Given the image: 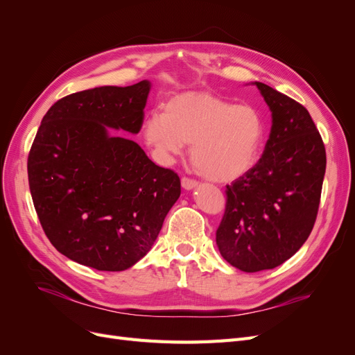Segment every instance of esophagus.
<instances>
[{
    "mask_svg": "<svg viewBox=\"0 0 355 355\" xmlns=\"http://www.w3.org/2000/svg\"><path fill=\"white\" fill-rule=\"evenodd\" d=\"M182 188L184 189H187V191H189V189H194L198 184H197V180H194V179H189V178H182Z\"/></svg>",
    "mask_w": 355,
    "mask_h": 355,
    "instance_id": "1",
    "label": "esophagus"
}]
</instances>
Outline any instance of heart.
Listing matches in <instances>:
<instances>
[{
	"instance_id": "heart-1",
	"label": "heart",
	"mask_w": 355,
	"mask_h": 355,
	"mask_svg": "<svg viewBox=\"0 0 355 355\" xmlns=\"http://www.w3.org/2000/svg\"><path fill=\"white\" fill-rule=\"evenodd\" d=\"M265 115L254 105L239 103L210 92H182L144 123L145 144L170 163L191 144L192 163L216 182H231L250 171L266 145Z\"/></svg>"
}]
</instances>
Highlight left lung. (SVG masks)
Listing matches in <instances>:
<instances>
[{"label":"left lung","mask_w":355,"mask_h":355,"mask_svg":"<svg viewBox=\"0 0 355 355\" xmlns=\"http://www.w3.org/2000/svg\"><path fill=\"white\" fill-rule=\"evenodd\" d=\"M270 106L272 125L257 164L227 185L216 231L223 259L244 272L272 270L290 259L317 219L326 149L305 106L253 83Z\"/></svg>","instance_id":"obj_1"}]
</instances>
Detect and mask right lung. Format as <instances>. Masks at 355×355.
Here are the masks:
<instances>
[{"mask_svg":"<svg viewBox=\"0 0 355 355\" xmlns=\"http://www.w3.org/2000/svg\"><path fill=\"white\" fill-rule=\"evenodd\" d=\"M151 83L72 93L47 111L31 146L28 179L42 230L58 252L99 271H124L149 252L180 179L136 142Z\"/></svg>","mask_w":355,"mask_h":355,"instance_id":"right-lung-1","label":"right lung"}]
</instances>
